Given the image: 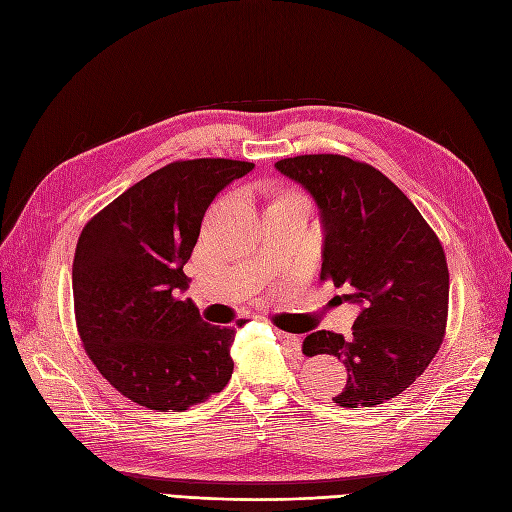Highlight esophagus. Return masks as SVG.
I'll return each mask as SVG.
<instances>
[{
	"instance_id": "obj_1",
	"label": "esophagus",
	"mask_w": 512,
	"mask_h": 512,
	"mask_svg": "<svg viewBox=\"0 0 512 512\" xmlns=\"http://www.w3.org/2000/svg\"><path fill=\"white\" fill-rule=\"evenodd\" d=\"M275 335H277V339H280V342H282L290 352H294V354L301 352V339H299V335L286 333V331H280V329H275Z\"/></svg>"
}]
</instances>
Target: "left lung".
Returning a JSON list of instances; mask_svg holds the SVG:
<instances>
[{
  "label": "left lung",
  "instance_id": "obj_1",
  "mask_svg": "<svg viewBox=\"0 0 512 512\" xmlns=\"http://www.w3.org/2000/svg\"><path fill=\"white\" fill-rule=\"evenodd\" d=\"M316 198L324 228L322 282L361 303L352 337L316 331L303 354H333L348 382L342 408L384 404L423 374L438 354L448 320L444 247L410 198L367 162L312 153L275 162Z\"/></svg>",
  "mask_w": 512,
  "mask_h": 512
}]
</instances>
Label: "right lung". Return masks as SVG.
I'll list each match as a JSON object with an SVG mask.
<instances>
[{
    "label": "right lung",
    "instance_id": "add662e5",
    "mask_svg": "<svg viewBox=\"0 0 512 512\" xmlns=\"http://www.w3.org/2000/svg\"><path fill=\"white\" fill-rule=\"evenodd\" d=\"M252 162L177 160L151 173L91 218L72 265L81 344L108 384L134 404L183 412L220 393L232 376L237 331L205 322L183 265L211 200Z\"/></svg>",
    "mask_w": 512,
    "mask_h": 512
}]
</instances>
